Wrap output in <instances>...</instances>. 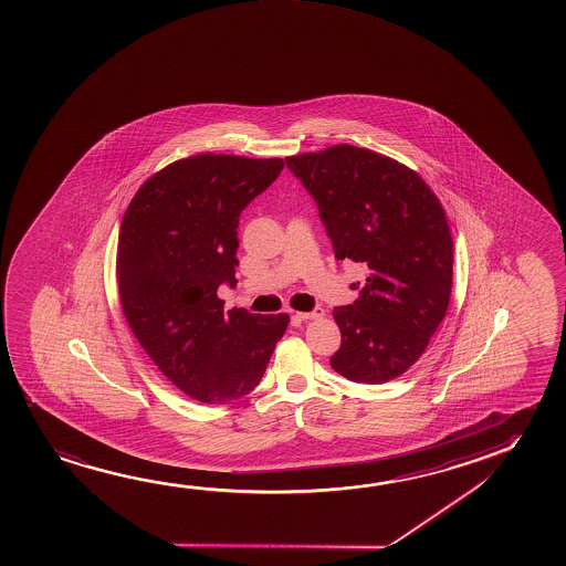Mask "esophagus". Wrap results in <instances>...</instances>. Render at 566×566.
Returning <instances> with one entry per match:
<instances>
[{"mask_svg":"<svg viewBox=\"0 0 566 566\" xmlns=\"http://www.w3.org/2000/svg\"><path fill=\"white\" fill-rule=\"evenodd\" d=\"M324 315V307H314L312 312H296L297 319H317V317H322Z\"/></svg>","mask_w":566,"mask_h":566,"instance_id":"1","label":"esophagus"}]
</instances>
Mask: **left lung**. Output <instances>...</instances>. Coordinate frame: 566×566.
Segmentation results:
<instances>
[{"instance_id":"8db88e82","label":"left lung","mask_w":566,"mask_h":566,"mask_svg":"<svg viewBox=\"0 0 566 566\" xmlns=\"http://www.w3.org/2000/svg\"><path fill=\"white\" fill-rule=\"evenodd\" d=\"M314 197L335 259L369 274L349 306L334 310L342 347L334 371L387 382L407 371L444 319L452 292V234L444 209L418 174L371 149L334 146L286 159Z\"/></svg>"}]
</instances>
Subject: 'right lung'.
<instances>
[{
    "instance_id": "add662e5",
    "label": "right lung",
    "mask_w": 566,
    "mask_h": 566,
    "mask_svg": "<svg viewBox=\"0 0 566 566\" xmlns=\"http://www.w3.org/2000/svg\"><path fill=\"white\" fill-rule=\"evenodd\" d=\"M284 159L199 154L149 177L122 219V310L159 371L191 399L224 405L259 385L286 314L234 307L239 217L274 184Z\"/></svg>"
}]
</instances>
